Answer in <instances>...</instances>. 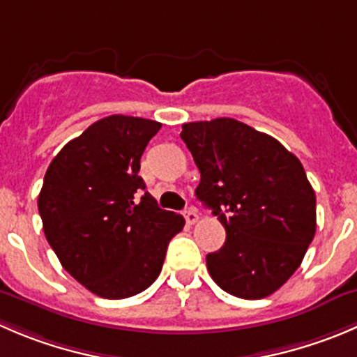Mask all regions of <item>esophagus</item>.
<instances>
[{"instance_id":"obj_1","label":"esophagus","mask_w":357,"mask_h":357,"mask_svg":"<svg viewBox=\"0 0 357 357\" xmlns=\"http://www.w3.org/2000/svg\"><path fill=\"white\" fill-rule=\"evenodd\" d=\"M185 220L188 225H195L197 220H199V214H197L195 209H186L185 211Z\"/></svg>"}]
</instances>
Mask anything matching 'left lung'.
Wrapping results in <instances>:
<instances>
[{"label": "left lung", "mask_w": 357, "mask_h": 357, "mask_svg": "<svg viewBox=\"0 0 357 357\" xmlns=\"http://www.w3.org/2000/svg\"><path fill=\"white\" fill-rule=\"evenodd\" d=\"M200 171L195 195L227 230L206 256L223 291L258 300L300 266L316 234V193L302 162L278 139L234 119L183 123Z\"/></svg>", "instance_id": "left-lung-1"}]
</instances>
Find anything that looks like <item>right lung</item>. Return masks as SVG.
<instances>
[{
    "label": "right lung",
    "instance_id": "obj_1",
    "mask_svg": "<svg viewBox=\"0 0 357 357\" xmlns=\"http://www.w3.org/2000/svg\"><path fill=\"white\" fill-rule=\"evenodd\" d=\"M162 123L112 115L69 141L50 162L38 195L43 231L59 261L101 298L150 288L185 218L164 211L146 188L139 160Z\"/></svg>",
    "mask_w": 357,
    "mask_h": 357
}]
</instances>
